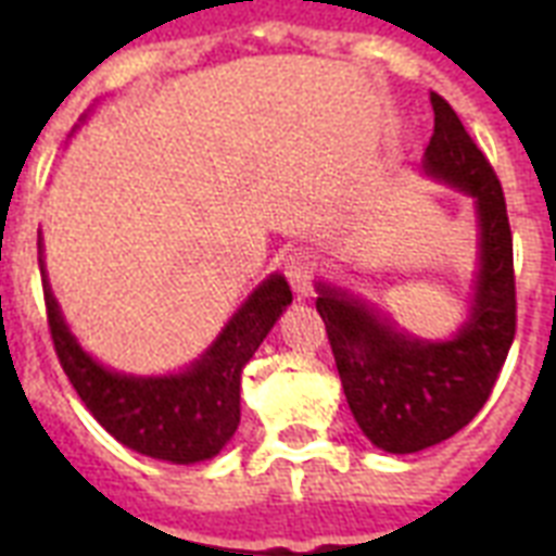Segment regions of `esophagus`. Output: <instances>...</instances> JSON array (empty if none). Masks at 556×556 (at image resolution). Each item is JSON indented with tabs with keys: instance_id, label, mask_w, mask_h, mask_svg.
Here are the masks:
<instances>
[{
	"instance_id": "obj_1",
	"label": "esophagus",
	"mask_w": 556,
	"mask_h": 556,
	"mask_svg": "<svg viewBox=\"0 0 556 556\" xmlns=\"http://www.w3.org/2000/svg\"><path fill=\"white\" fill-rule=\"evenodd\" d=\"M317 260L312 251H294L286 260V277L294 288L296 296H308L314 291V279H317Z\"/></svg>"
}]
</instances>
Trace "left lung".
<instances>
[{
    "label": "left lung",
    "mask_w": 556,
    "mask_h": 556,
    "mask_svg": "<svg viewBox=\"0 0 556 556\" xmlns=\"http://www.w3.org/2000/svg\"><path fill=\"white\" fill-rule=\"evenodd\" d=\"M435 129L424 152L427 176L473 195L479 277L470 317L453 340L409 338L369 305L317 286V312L349 409L366 439L387 453H418L456 435L491 397L517 334L514 236L500 178L447 100L430 91Z\"/></svg>",
    "instance_id": "left-lung-1"
}]
</instances>
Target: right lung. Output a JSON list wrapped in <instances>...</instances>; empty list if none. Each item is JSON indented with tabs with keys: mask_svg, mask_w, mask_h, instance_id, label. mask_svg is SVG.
I'll use <instances>...</instances> for the list:
<instances>
[{
	"mask_svg": "<svg viewBox=\"0 0 556 556\" xmlns=\"http://www.w3.org/2000/svg\"><path fill=\"white\" fill-rule=\"evenodd\" d=\"M39 270L42 260H39ZM46 314L60 366L100 427L141 456L192 465L213 458L239 427L242 369L291 303L286 277H268L230 317L216 343L178 375L135 378L100 366L65 326L48 279Z\"/></svg>",
	"mask_w": 556,
	"mask_h": 556,
	"instance_id": "1",
	"label": "right lung"
}]
</instances>
